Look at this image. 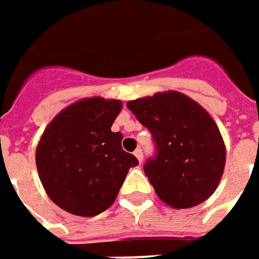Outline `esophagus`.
Masks as SVG:
<instances>
[{
  "label": "esophagus",
  "instance_id": "obj_1",
  "mask_svg": "<svg viewBox=\"0 0 259 259\" xmlns=\"http://www.w3.org/2000/svg\"><path fill=\"white\" fill-rule=\"evenodd\" d=\"M133 154H135V157L138 158V161H139V163H142V160H144V153H142V150H141V148H138V150H136Z\"/></svg>",
  "mask_w": 259,
  "mask_h": 259
}]
</instances>
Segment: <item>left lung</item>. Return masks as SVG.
Segmentation results:
<instances>
[{
    "mask_svg": "<svg viewBox=\"0 0 259 259\" xmlns=\"http://www.w3.org/2000/svg\"><path fill=\"white\" fill-rule=\"evenodd\" d=\"M127 108L153 135L157 153L144 170L160 200L188 209L209 199L225 167L223 136L209 112L174 90L129 101Z\"/></svg>",
    "mask_w": 259,
    "mask_h": 259,
    "instance_id": "8db88e82",
    "label": "left lung"
}]
</instances>
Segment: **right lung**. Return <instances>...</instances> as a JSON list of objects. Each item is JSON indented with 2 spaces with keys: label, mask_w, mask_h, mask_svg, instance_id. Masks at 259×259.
I'll return each instance as SVG.
<instances>
[{
  "label": "right lung",
  "mask_w": 259,
  "mask_h": 259,
  "mask_svg": "<svg viewBox=\"0 0 259 259\" xmlns=\"http://www.w3.org/2000/svg\"><path fill=\"white\" fill-rule=\"evenodd\" d=\"M121 106L117 99H81L62 109L44 130L36 169L47 196L63 210L78 217L102 213L138 164L121 148L123 135L111 130Z\"/></svg>",
  "instance_id": "1"
}]
</instances>
